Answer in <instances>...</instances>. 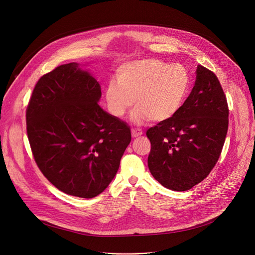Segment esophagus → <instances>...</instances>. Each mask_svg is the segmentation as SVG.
Masks as SVG:
<instances>
[{
  "mask_svg": "<svg viewBox=\"0 0 255 255\" xmlns=\"http://www.w3.org/2000/svg\"><path fill=\"white\" fill-rule=\"evenodd\" d=\"M131 132H132V136L134 137V138H136V137H139V136H141L143 133H142V131L140 130V129H132L131 130Z\"/></svg>",
  "mask_w": 255,
  "mask_h": 255,
  "instance_id": "obj_1",
  "label": "esophagus"
}]
</instances>
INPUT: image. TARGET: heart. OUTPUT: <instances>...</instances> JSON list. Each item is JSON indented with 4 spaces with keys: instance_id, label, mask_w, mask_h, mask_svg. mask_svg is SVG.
I'll return each instance as SVG.
<instances>
[{
    "instance_id": "heart-1",
    "label": "heart",
    "mask_w": 255,
    "mask_h": 255,
    "mask_svg": "<svg viewBox=\"0 0 255 255\" xmlns=\"http://www.w3.org/2000/svg\"><path fill=\"white\" fill-rule=\"evenodd\" d=\"M191 87L187 68L179 63L167 64L156 58H143L122 64L116 79L108 81L105 100L109 111L123 117L133 106L131 121L142 125L154 120L165 122L176 115Z\"/></svg>"
}]
</instances>
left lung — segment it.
Returning a JSON list of instances; mask_svg holds the SVG:
<instances>
[{
  "label": "left lung",
  "mask_w": 255,
  "mask_h": 255,
  "mask_svg": "<svg viewBox=\"0 0 255 255\" xmlns=\"http://www.w3.org/2000/svg\"><path fill=\"white\" fill-rule=\"evenodd\" d=\"M195 86L174 117L147 130L148 167L175 192L191 190L206 178L221 154L228 130L226 97L216 75L198 65Z\"/></svg>",
  "instance_id": "obj_1"
}]
</instances>
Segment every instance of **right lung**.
<instances>
[{"instance_id":"add662e5","label":"right lung","mask_w":255,"mask_h":255,"mask_svg":"<svg viewBox=\"0 0 255 255\" xmlns=\"http://www.w3.org/2000/svg\"><path fill=\"white\" fill-rule=\"evenodd\" d=\"M101 96L91 72L70 62L40 78L27 107L34 159L70 196L91 199L104 192L131 141L130 127L99 106Z\"/></svg>"}]
</instances>
